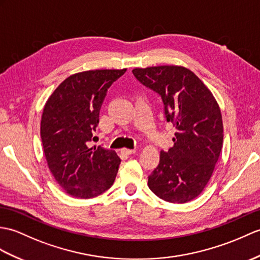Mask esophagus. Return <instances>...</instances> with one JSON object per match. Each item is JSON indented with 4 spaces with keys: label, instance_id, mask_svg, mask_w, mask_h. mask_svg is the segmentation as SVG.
Returning <instances> with one entry per match:
<instances>
[{
    "label": "esophagus",
    "instance_id": "obj_1",
    "mask_svg": "<svg viewBox=\"0 0 260 260\" xmlns=\"http://www.w3.org/2000/svg\"><path fill=\"white\" fill-rule=\"evenodd\" d=\"M122 153L126 154V155H132V154H135L136 150L135 149H129V148H123Z\"/></svg>",
    "mask_w": 260,
    "mask_h": 260
}]
</instances>
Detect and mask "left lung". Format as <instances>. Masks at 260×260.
Segmentation results:
<instances>
[{
    "instance_id": "1",
    "label": "left lung",
    "mask_w": 260,
    "mask_h": 260,
    "mask_svg": "<svg viewBox=\"0 0 260 260\" xmlns=\"http://www.w3.org/2000/svg\"><path fill=\"white\" fill-rule=\"evenodd\" d=\"M132 72L161 96L167 122L176 127L174 146L161 150L158 166L148 176L149 189L162 201L190 202L206 187L222 148L218 103L201 78L184 66H149Z\"/></svg>"
}]
</instances>
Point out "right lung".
I'll list each match as a JSON object with an SVG mask.
<instances>
[{
  "label": "right lung",
  "mask_w": 260,
  "mask_h": 260,
  "mask_svg": "<svg viewBox=\"0 0 260 260\" xmlns=\"http://www.w3.org/2000/svg\"><path fill=\"white\" fill-rule=\"evenodd\" d=\"M126 72L93 70L75 73L47 99L41 138L47 166L66 194L88 199L103 194L115 180L120 158L115 150L88 147L99 124L107 89Z\"/></svg>",
  "instance_id": "right-lung-1"
}]
</instances>
